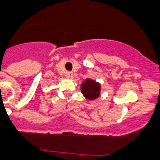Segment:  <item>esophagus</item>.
<instances>
[{
    "instance_id": "obj_1",
    "label": "esophagus",
    "mask_w": 160,
    "mask_h": 160,
    "mask_svg": "<svg viewBox=\"0 0 160 160\" xmlns=\"http://www.w3.org/2000/svg\"><path fill=\"white\" fill-rule=\"evenodd\" d=\"M65 76H66V77H67V78L71 79L72 77V73L71 72H70V71H67V72H66V73H65Z\"/></svg>"
}]
</instances>
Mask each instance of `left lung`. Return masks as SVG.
Instances as JSON below:
<instances>
[{"mask_svg": "<svg viewBox=\"0 0 160 160\" xmlns=\"http://www.w3.org/2000/svg\"><path fill=\"white\" fill-rule=\"evenodd\" d=\"M80 88L82 93L87 99L94 100L100 96L101 84L95 80L87 79L82 83Z\"/></svg>", "mask_w": 160, "mask_h": 160, "instance_id": "8db88e82", "label": "left lung"}]
</instances>
